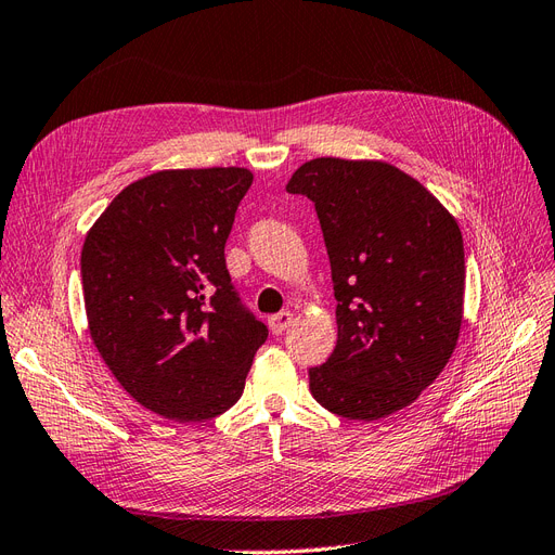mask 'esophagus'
Here are the masks:
<instances>
[{
	"mask_svg": "<svg viewBox=\"0 0 555 555\" xmlns=\"http://www.w3.org/2000/svg\"><path fill=\"white\" fill-rule=\"evenodd\" d=\"M291 323H293V311H288V309L270 318V327H272L274 334H283L285 330L291 327Z\"/></svg>",
	"mask_w": 555,
	"mask_h": 555,
	"instance_id": "obj_1",
	"label": "esophagus"
}]
</instances>
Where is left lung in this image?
<instances>
[{"label": "left lung", "mask_w": 555, "mask_h": 555, "mask_svg": "<svg viewBox=\"0 0 555 555\" xmlns=\"http://www.w3.org/2000/svg\"><path fill=\"white\" fill-rule=\"evenodd\" d=\"M285 189L315 205L338 301L336 348L309 369L311 395L338 417L395 415L434 385L456 348L461 228L415 177L378 158L320 156Z\"/></svg>", "instance_id": "1"}]
</instances>
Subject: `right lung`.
<instances>
[{"instance_id": "right-lung-1", "label": "right lung", "mask_w": 555, "mask_h": 555, "mask_svg": "<svg viewBox=\"0 0 555 555\" xmlns=\"http://www.w3.org/2000/svg\"><path fill=\"white\" fill-rule=\"evenodd\" d=\"M254 182L246 168L156 170L89 228L80 272L92 341L152 413L205 422L235 405L267 327L225 270V240Z\"/></svg>"}]
</instances>
